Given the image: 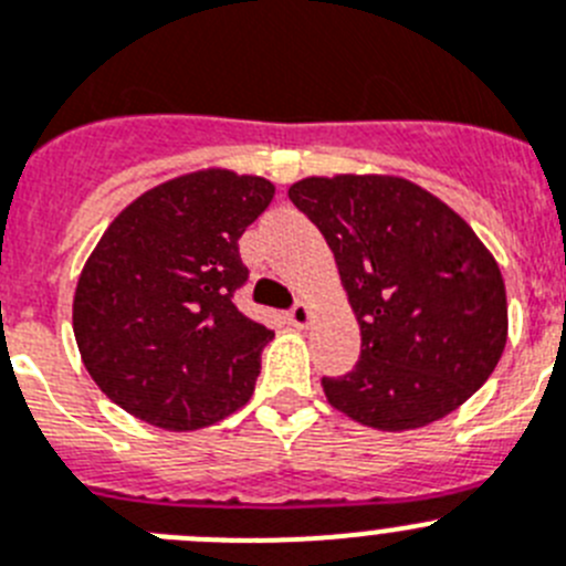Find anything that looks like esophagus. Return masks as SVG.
<instances>
[{
    "label": "esophagus",
    "mask_w": 566,
    "mask_h": 566,
    "mask_svg": "<svg viewBox=\"0 0 566 566\" xmlns=\"http://www.w3.org/2000/svg\"><path fill=\"white\" fill-rule=\"evenodd\" d=\"M310 318H313V310H310V304L295 302L293 307L287 310V321L293 324V327H307Z\"/></svg>",
    "instance_id": "34e87169"
}]
</instances>
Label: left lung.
<instances>
[{
	"label": "left lung",
	"mask_w": 566,
	"mask_h": 566,
	"mask_svg": "<svg viewBox=\"0 0 566 566\" xmlns=\"http://www.w3.org/2000/svg\"><path fill=\"white\" fill-rule=\"evenodd\" d=\"M287 195L327 239L360 327L353 371L321 378L329 403L380 431L460 409L507 340L505 282L471 226L403 177H307Z\"/></svg>",
	"instance_id": "1"
}]
</instances>
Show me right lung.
<instances>
[{
  "mask_svg": "<svg viewBox=\"0 0 566 566\" xmlns=\"http://www.w3.org/2000/svg\"><path fill=\"white\" fill-rule=\"evenodd\" d=\"M264 177L208 169L151 188L86 259L73 333L112 403L191 431L245 406L273 333L233 304L248 282L239 237L273 200Z\"/></svg>",
  "mask_w": 566,
  "mask_h": 566,
  "instance_id": "right-lung-1",
  "label": "right lung"
}]
</instances>
